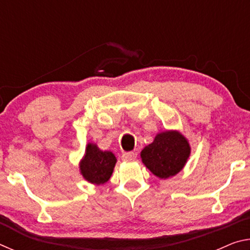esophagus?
<instances>
[{
  "label": "esophagus",
  "mask_w": 250,
  "mask_h": 250,
  "mask_svg": "<svg viewBox=\"0 0 250 250\" xmlns=\"http://www.w3.org/2000/svg\"><path fill=\"white\" fill-rule=\"evenodd\" d=\"M137 152H125L122 154V160L124 161H134L137 159Z\"/></svg>",
  "instance_id": "1"
}]
</instances>
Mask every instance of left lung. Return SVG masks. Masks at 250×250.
<instances>
[{
  "label": "left lung",
  "instance_id": "obj_1",
  "mask_svg": "<svg viewBox=\"0 0 250 250\" xmlns=\"http://www.w3.org/2000/svg\"><path fill=\"white\" fill-rule=\"evenodd\" d=\"M141 160L147 170L161 180L176 175L183 170L191 155V146L180 131L166 130L141 151Z\"/></svg>",
  "mask_w": 250,
  "mask_h": 250
}]
</instances>
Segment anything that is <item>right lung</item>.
<instances>
[{
    "label": "right lung",
    "instance_id": "1",
    "mask_svg": "<svg viewBox=\"0 0 250 250\" xmlns=\"http://www.w3.org/2000/svg\"><path fill=\"white\" fill-rule=\"evenodd\" d=\"M116 163L117 158L111 151H103L96 143L89 142L79 162V171L87 182L99 186L109 181Z\"/></svg>",
    "mask_w": 250,
    "mask_h": 250
}]
</instances>
